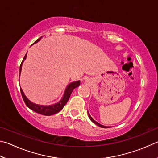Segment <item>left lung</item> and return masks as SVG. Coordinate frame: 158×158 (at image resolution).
I'll return each instance as SVG.
<instances>
[{
  "label": "left lung",
  "instance_id": "obj_1",
  "mask_svg": "<svg viewBox=\"0 0 158 158\" xmlns=\"http://www.w3.org/2000/svg\"><path fill=\"white\" fill-rule=\"evenodd\" d=\"M87 113H88V116H89V118H90V120L92 121L94 123H95L96 125L98 126L99 127H101V128H107V126H105L101 125V124H100V123H98L97 121H96L95 120H94V118H92V117H91V116H90V114H89V112H87Z\"/></svg>",
  "mask_w": 158,
  "mask_h": 158
}]
</instances>
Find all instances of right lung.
<instances>
[{"label": "right lung", "instance_id": "1", "mask_svg": "<svg viewBox=\"0 0 158 158\" xmlns=\"http://www.w3.org/2000/svg\"><path fill=\"white\" fill-rule=\"evenodd\" d=\"M41 37L38 39V40L36 41L34 44L37 43L38 41L41 40ZM26 56H27V53L26 54V55H25L23 60L21 62V64L20 66L19 77H20V75H21L22 64H23L25 60L26 59ZM80 84H81V81H80L72 82L71 83H69L66 87L62 99H61L59 102H57V103L51 105V106H43V105H38V104L32 103V102L30 101L29 99L26 97V95L24 94V92H23V90H22L21 87H20V90H21L22 97H23L25 103H26V106L28 107L30 110H32L34 112L39 113V114H40L45 115V116H51V115H53L55 114H56V113H58L61 110H62L64 106H65L66 103H67V101H69V97H70L73 90L75 89V88L78 87Z\"/></svg>", "mask_w": 158, "mask_h": 158}]
</instances>
